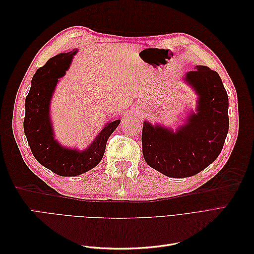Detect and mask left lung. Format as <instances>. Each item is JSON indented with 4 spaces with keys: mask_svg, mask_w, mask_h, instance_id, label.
<instances>
[{
    "mask_svg": "<svg viewBox=\"0 0 254 254\" xmlns=\"http://www.w3.org/2000/svg\"><path fill=\"white\" fill-rule=\"evenodd\" d=\"M199 95L197 113L177 131L144 122L142 150L147 164L173 178H186L213 163L229 130V99L217 72L197 65L184 78Z\"/></svg>",
    "mask_w": 254,
    "mask_h": 254,
    "instance_id": "8db88e82",
    "label": "left lung"
}]
</instances>
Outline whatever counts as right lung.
I'll list each match as a JSON object with an SVG mask.
<instances>
[{
	"instance_id": "right-lung-1",
	"label": "right lung",
	"mask_w": 254,
	"mask_h": 254,
	"mask_svg": "<svg viewBox=\"0 0 254 254\" xmlns=\"http://www.w3.org/2000/svg\"><path fill=\"white\" fill-rule=\"evenodd\" d=\"M75 54L76 51L61 53L38 68L25 98V118L23 123L24 133L36 160L53 173L63 177L81 175L101 162L107 141L121 122L117 120L108 123L94 142L83 151L64 148L54 139L50 102L58 78L65 74Z\"/></svg>"
}]
</instances>
